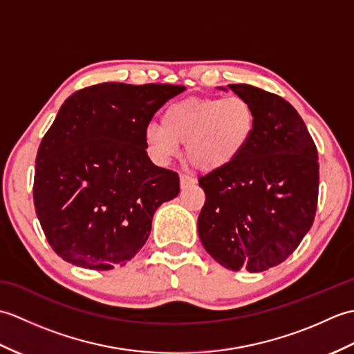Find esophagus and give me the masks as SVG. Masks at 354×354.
Here are the masks:
<instances>
[{"instance_id": "1", "label": "esophagus", "mask_w": 354, "mask_h": 354, "mask_svg": "<svg viewBox=\"0 0 354 354\" xmlns=\"http://www.w3.org/2000/svg\"><path fill=\"white\" fill-rule=\"evenodd\" d=\"M179 181H181V187L184 189V187L193 184L194 179L192 176H189V175H185V173H179Z\"/></svg>"}]
</instances>
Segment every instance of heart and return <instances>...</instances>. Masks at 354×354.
<instances>
[{"label": "heart", "mask_w": 354, "mask_h": 354, "mask_svg": "<svg viewBox=\"0 0 354 354\" xmlns=\"http://www.w3.org/2000/svg\"><path fill=\"white\" fill-rule=\"evenodd\" d=\"M255 131V112L240 95L187 99L165 109L162 124L149 123L145 142L158 164H167L187 145L193 167L216 171L228 167L250 145Z\"/></svg>", "instance_id": "heart-1"}]
</instances>
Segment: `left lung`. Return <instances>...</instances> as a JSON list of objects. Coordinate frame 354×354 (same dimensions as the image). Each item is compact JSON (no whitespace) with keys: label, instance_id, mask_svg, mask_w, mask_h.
Masks as SVG:
<instances>
[{"label":"left lung","instance_id":"left-lung-1","mask_svg":"<svg viewBox=\"0 0 354 354\" xmlns=\"http://www.w3.org/2000/svg\"><path fill=\"white\" fill-rule=\"evenodd\" d=\"M255 112V131L237 160L199 178L205 204L202 245L231 270L280 265L310 230L318 204V150L295 108L251 85H228Z\"/></svg>","mask_w":354,"mask_h":354}]
</instances>
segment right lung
<instances>
[{
    "instance_id": "add662e5",
    "label": "right lung",
    "mask_w": 354,
    "mask_h": 354,
    "mask_svg": "<svg viewBox=\"0 0 354 354\" xmlns=\"http://www.w3.org/2000/svg\"><path fill=\"white\" fill-rule=\"evenodd\" d=\"M181 85H93L71 94L37 149L33 201L59 257L85 269L124 266L150 234L176 171L149 160L145 129Z\"/></svg>"
}]
</instances>
